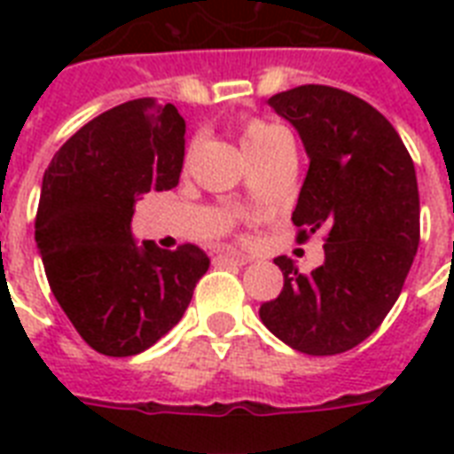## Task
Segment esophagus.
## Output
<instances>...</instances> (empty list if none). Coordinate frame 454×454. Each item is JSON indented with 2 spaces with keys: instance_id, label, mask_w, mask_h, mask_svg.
<instances>
[{
  "instance_id": "1",
  "label": "esophagus",
  "mask_w": 454,
  "mask_h": 454,
  "mask_svg": "<svg viewBox=\"0 0 454 454\" xmlns=\"http://www.w3.org/2000/svg\"><path fill=\"white\" fill-rule=\"evenodd\" d=\"M214 262L216 263H238V266H245L249 262V256L240 254V252H233V249H226V252H219V254L214 256Z\"/></svg>"
}]
</instances>
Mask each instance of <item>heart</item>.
I'll use <instances>...</instances> for the list:
<instances>
[{
	"label": "heart",
	"mask_w": 454,
	"mask_h": 454,
	"mask_svg": "<svg viewBox=\"0 0 454 454\" xmlns=\"http://www.w3.org/2000/svg\"><path fill=\"white\" fill-rule=\"evenodd\" d=\"M287 131L280 129L278 124L263 122V120H249L245 127H242L240 141L245 153L249 155V160L254 162L256 157L266 155L269 151H273L278 144L287 141Z\"/></svg>",
	"instance_id": "1"
}]
</instances>
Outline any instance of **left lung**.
<instances>
[{"instance_id":"obj_1","label":"left lung","mask_w":454,"mask_h":454,"mask_svg":"<svg viewBox=\"0 0 454 454\" xmlns=\"http://www.w3.org/2000/svg\"><path fill=\"white\" fill-rule=\"evenodd\" d=\"M269 106L310 160L292 221L299 242L325 233V262L303 276L278 256L283 292L259 316L294 351L344 353L380 327L417 254L415 164L387 117L348 91L303 84Z\"/></svg>"}]
</instances>
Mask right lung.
Here are the masks:
<instances>
[{
  "label": "right lung",
  "mask_w": 454,
  "mask_h": 454,
  "mask_svg": "<svg viewBox=\"0 0 454 454\" xmlns=\"http://www.w3.org/2000/svg\"><path fill=\"white\" fill-rule=\"evenodd\" d=\"M185 122L155 98L106 110L53 155L42 181L35 240L53 297L94 351L137 356L184 317L209 256L131 235L134 205L178 184Z\"/></svg>",
  "instance_id": "obj_1"
}]
</instances>
